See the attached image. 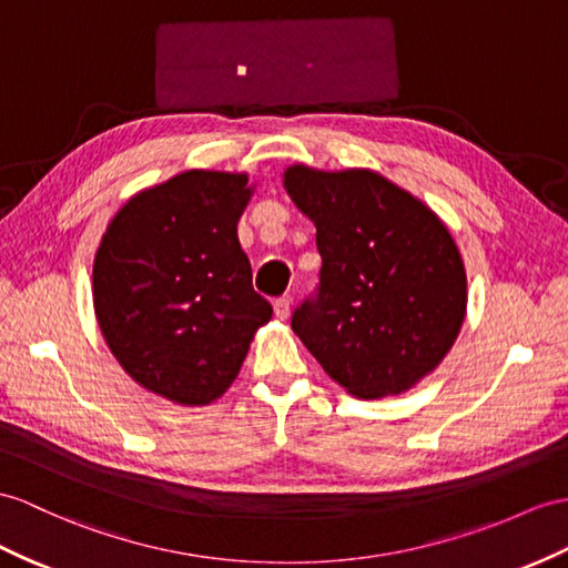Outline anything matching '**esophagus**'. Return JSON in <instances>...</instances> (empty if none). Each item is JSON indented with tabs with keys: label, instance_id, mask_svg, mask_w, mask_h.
Segmentation results:
<instances>
[{
	"label": "esophagus",
	"instance_id": "esophagus-1",
	"mask_svg": "<svg viewBox=\"0 0 568 568\" xmlns=\"http://www.w3.org/2000/svg\"><path fill=\"white\" fill-rule=\"evenodd\" d=\"M288 313H292V301H288V298H276L274 301V315L280 317V321H286Z\"/></svg>",
	"mask_w": 568,
	"mask_h": 568
}]
</instances>
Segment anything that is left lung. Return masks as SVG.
<instances>
[{
  "mask_svg": "<svg viewBox=\"0 0 568 568\" xmlns=\"http://www.w3.org/2000/svg\"><path fill=\"white\" fill-rule=\"evenodd\" d=\"M286 195L317 231L321 294L292 327L317 364L362 399L403 395L460 335L467 274L432 206L371 169L286 165Z\"/></svg>",
  "mask_w": 568,
  "mask_h": 568,
  "instance_id": "8db88e82",
  "label": "left lung"
}]
</instances>
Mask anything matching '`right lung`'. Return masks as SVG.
<instances>
[{
    "label": "right lung",
    "instance_id": "add662e5",
    "mask_svg": "<svg viewBox=\"0 0 568 568\" xmlns=\"http://www.w3.org/2000/svg\"><path fill=\"white\" fill-rule=\"evenodd\" d=\"M192 169L124 202L93 257V311L124 373L180 407L224 395L270 323L239 243L255 185Z\"/></svg>",
    "mask_w": 568,
    "mask_h": 568
}]
</instances>
